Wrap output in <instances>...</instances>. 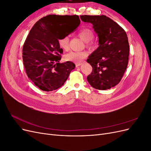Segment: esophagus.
Returning <instances> with one entry per match:
<instances>
[{
  "instance_id": "1",
  "label": "esophagus",
  "mask_w": 151,
  "mask_h": 151,
  "mask_svg": "<svg viewBox=\"0 0 151 151\" xmlns=\"http://www.w3.org/2000/svg\"><path fill=\"white\" fill-rule=\"evenodd\" d=\"M82 64H81V63H76V66L77 67H79L80 65H81Z\"/></svg>"
}]
</instances>
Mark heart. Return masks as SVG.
Wrapping results in <instances>:
<instances>
[{"label": "heart", "instance_id": "obj_1", "mask_svg": "<svg viewBox=\"0 0 151 151\" xmlns=\"http://www.w3.org/2000/svg\"><path fill=\"white\" fill-rule=\"evenodd\" d=\"M79 36L87 43L88 46L91 45V40L94 38V33L93 31L89 28H84L81 29L79 33ZM58 45L63 50H67L69 48V41L67 36H63L58 40ZM88 56L86 52H70L65 56V60L68 61L74 62L76 63L82 62L85 58Z\"/></svg>", "mask_w": 151, "mask_h": 151}]
</instances>
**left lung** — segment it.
I'll return each mask as SVG.
<instances>
[{
  "label": "left lung",
  "instance_id": "1",
  "mask_svg": "<svg viewBox=\"0 0 151 151\" xmlns=\"http://www.w3.org/2000/svg\"><path fill=\"white\" fill-rule=\"evenodd\" d=\"M91 23L99 39V47L87 59L93 67L87 77L89 84L99 90H106L120 83L127 69L129 44L126 32L106 16H81Z\"/></svg>",
  "mask_w": 151,
  "mask_h": 151
}]
</instances>
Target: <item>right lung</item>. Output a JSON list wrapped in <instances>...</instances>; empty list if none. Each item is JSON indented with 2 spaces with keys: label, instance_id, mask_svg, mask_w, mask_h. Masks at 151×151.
<instances>
[{
  "label": "right lung",
  "instance_id": "right-lung-1",
  "mask_svg": "<svg viewBox=\"0 0 151 151\" xmlns=\"http://www.w3.org/2000/svg\"><path fill=\"white\" fill-rule=\"evenodd\" d=\"M80 22L77 15H48L30 30L22 48V60L27 76L41 90L60 88L75 68L72 62L60 63L63 50L58 40L69 35Z\"/></svg>",
  "mask_w": 151,
  "mask_h": 151
}]
</instances>
